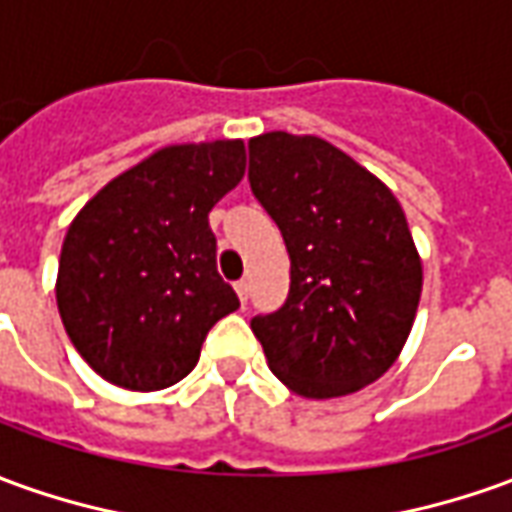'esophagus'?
Segmentation results:
<instances>
[{
	"label": "esophagus",
	"instance_id": "1",
	"mask_svg": "<svg viewBox=\"0 0 512 512\" xmlns=\"http://www.w3.org/2000/svg\"><path fill=\"white\" fill-rule=\"evenodd\" d=\"M234 290H236V295H239V301L248 303V281H236Z\"/></svg>",
	"mask_w": 512,
	"mask_h": 512
}]
</instances>
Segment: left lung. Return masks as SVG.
<instances>
[{
  "label": "left lung",
  "instance_id": "1",
  "mask_svg": "<svg viewBox=\"0 0 512 512\" xmlns=\"http://www.w3.org/2000/svg\"><path fill=\"white\" fill-rule=\"evenodd\" d=\"M248 181L290 253V295L250 320L267 365L303 398L351 396L410 337L424 267L396 195L351 155L284 130L250 139Z\"/></svg>",
  "mask_w": 512,
  "mask_h": 512
}]
</instances>
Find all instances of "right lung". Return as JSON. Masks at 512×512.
I'll return each mask as SVG.
<instances>
[{
	"mask_svg": "<svg viewBox=\"0 0 512 512\" xmlns=\"http://www.w3.org/2000/svg\"><path fill=\"white\" fill-rule=\"evenodd\" d=\"M245 175V142L169 144L88 200L55 281L63 329L105 382L153 393L181 382L239 298L217 273L209 211Z\"/></svg>",
	"mask_w": 512,
	"mask_h": 512,
	"instance_id": "add662e5",
	"label": "right lung"
}]
</instances>
